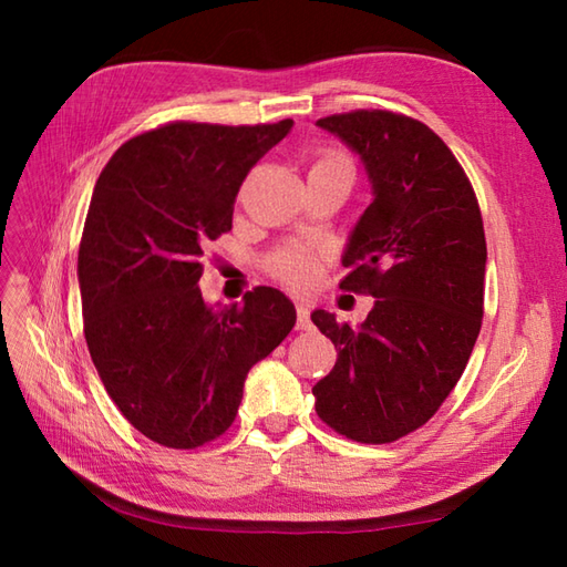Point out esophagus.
Returning a JSON list of instances; mask_svg holds the SVG:
<instances>
[{
    "instance_id": "1",
    "label": "esophagus",
    "mask_w": 567,
    "mask_h": 567,
    "mask_svg": "<svg viewBox=\"0 0 567 567\" xmlns=\"http://www.w3.org/2000/svg\"><path fill=\"white\" fill-rule=\"evenodd\" d=\"M297 329H311V319H309V305L297 302Z\"/></svg>"
}]
</instances>
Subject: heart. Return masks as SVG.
<instances>
[{
	"mask_svg": "<svg viewBox=\"0 0 567 567\" xmlns=\"http://www.w3.org/2000/svg\"><path fill=\"white\" fill-rule=\"evenodd\" d=\"M315 167H343V171L353 173L351 161H348L346 155L339 153V151L323 153ZM272 270L285 285L295 287V290H305V287H311L317 282V277L321 272V258L317 256L315 250L287 248V250L277 252V256H275Z\"/></svg>",
	"mask_w": 567,
	"mask_h": 567,
	"instance_id": "b5f03b06",
	"label": "heart"
}]
</instances>
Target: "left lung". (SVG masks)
Instances as JSON below:
<instances>
[{"label":"left lung","mask_w":567,"mask_h":567,"mask_svg":"<svg viewBox=\"0 0 567 567\" xmlns=\"http://www.w3.org/2000/svg\"><path fill=\"white\" fill-rule=\"evenodd\" d=\"M365 167L370 207L343 250V290L375 297L360 327L317 309L339 351L311 392L321 421L360 443L424 426L461 380L483 323L487 244L461 163L433 131L372 110L319 118Z\"/></svg>","instance_id":"1"}]
</instances>
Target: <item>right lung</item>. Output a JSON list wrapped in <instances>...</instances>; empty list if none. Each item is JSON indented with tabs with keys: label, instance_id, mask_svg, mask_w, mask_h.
Instances as JSON below:
<instances>
[{
	"label": "right lung",
	"instance_id": "obj_1",
	"mask_svg": "<svg viewBox=\"0 0 567 567\" xmlns=\"http://www.w3.org/2000/svg\"><path fill=\"white\" fill-rule=\"evenodd\" d=\"M292 126L167 124L126 141L94 185L78 256L84 339L118 412L167 449L221 436L248 370L297 321L275 287L212 307L197 285L250 167Z\"/></svg>",
	"mask_w": 567,
	"mask_h": 567
}]
</instances>
